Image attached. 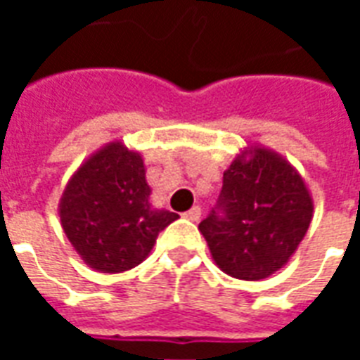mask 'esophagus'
Listing matches in <instances>:
<instances>
[{"instance_id": "34e87169", "label": "esophagus", "mask_w": 360, "mask_h": 360, "mask_svg": "<svg viewBox=\"0 0 360 360\" xmlns=\"http://www.w3.org/2000/svg\"><path fill=\"white\" fill-rule=\"evenodd\" d=\"M183 216H185L187 219H191V221H198L200 216H202V210H200V206H193V208H191L188 212H185Z\"/></svg>"}]
</instances>
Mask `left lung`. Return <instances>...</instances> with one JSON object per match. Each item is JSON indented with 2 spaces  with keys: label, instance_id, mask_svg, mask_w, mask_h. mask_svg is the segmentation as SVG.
I'll return each mask as SVG.
<instances>
[{
  "label": "left lung",
  "instance_id": "obj_1",
  "mask_svg": "<svg viewBox=\"0 0 360 360\" xmlns=\"http://www.w3.org/2000/svg\"><path fill=\"white\" fill-rule=\"evenodd\" d=\"M312 212L301 173L278 152L252 144L224 172L219 212L212 210L198 229L219 270L258 281L289 262L309 231Z\"/></svg>",
  "mask_w": 360,
  "mask_h": 360
}]
</instances>
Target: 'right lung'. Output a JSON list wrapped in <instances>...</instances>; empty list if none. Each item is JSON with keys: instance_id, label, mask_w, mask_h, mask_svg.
I'll list each match as a JSON object with an SVG mask.
<instances>
[{"instance_id": "add662e5", "label": "right lung", "mask_w": 360, "mask_h": 360, "mask_svg": "<svg viewBox=\"0 0 360 360\" xmlns=\"http://www.w3.org/2000/svg\"><path fill=\"white\" fill-rule=\"evenodd\" d=\"M141 152L111 141L82 162L59 198V218L82 262L119 274L146 260L158 235L179 218L154 208Z\"/></svg>"}]
</instances>
